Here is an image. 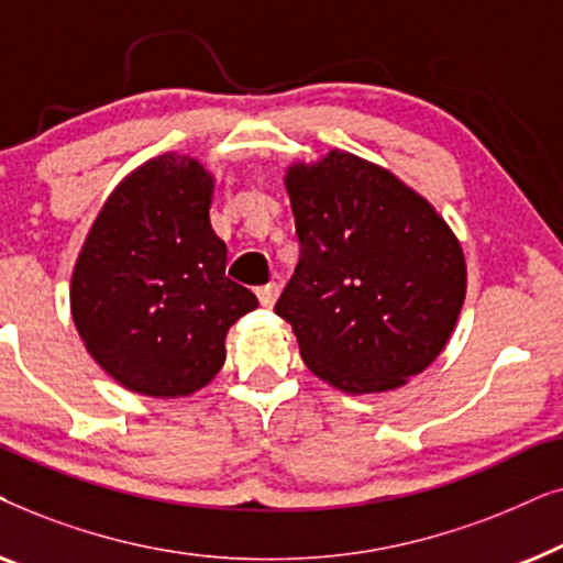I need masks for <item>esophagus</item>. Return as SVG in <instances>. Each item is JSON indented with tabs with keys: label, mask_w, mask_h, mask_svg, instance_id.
I'll use <instances>...</instances> for the list:
<instances>
[{
	"label": "esophagus",
	"mask_w": 563,
	"mask_h": 563,
	"mask_svg": "<svg viewBox=\"0 0 563 563\" xmlns=\"http://www.w3.org/2000/svg\"><path fill=\"white\" fill-rule=\"evenodd\" d=\"M258 302H261V307H266V310H272L274 307V302H276V297H279V284H266V287H261L258 291Z\"/></svg>",
	"instance_id": "1"
}]
</instances>
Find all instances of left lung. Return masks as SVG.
<instances>
[{"label":"left lung","instance_id":"obj_1","mask_svg":"<svg viewBox=\"0 0 563 563\" xmlns=\"http://www.w3.org/2000/svg\"><path fill=\"white\" fill-rule=\"evenodd\" d=\"M299 238L276 302L307 368L345 395L405 387L441 356L466 299L459 238L420 191L333 148L284 172Z\"/></svg>","mask_w":563,"mask_h":563}]
</instances>
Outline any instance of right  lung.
<instances>
[{"instance_id": "obj_1", "label": "right lung", "mask_w": 563, "mask_h": 563, "mask_svg": "<svg viewBox=\"0 0 563 563\" xmlns=\"http://www.w3.org/2000/svg\"><path fill=\"white\" fill-rule=\"evenodd\" d=\"M214 176L164 153L133 168L91 222L71 272L84 349L130 391L189 397L225 364V338L258 299L225 276L212 230Z\"/></svg>"}]
</instances>
